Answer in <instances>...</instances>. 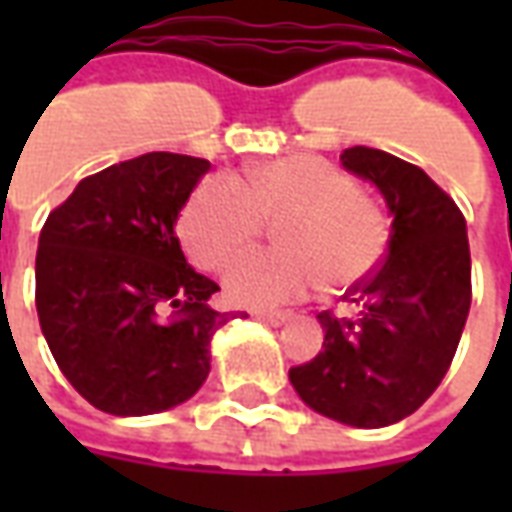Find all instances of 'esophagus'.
Masks as SVG:
<instances>
[{
	"label": "esophagus",
	"instance_id": "34e87169",
	"mask_svg": "<svg viewBox=\"0 0 512 512\" xmlns=\"http://www.w3.org/2000/svg\"><path fill=\"white\" fill-rule=\"evenodd\" d=\"M257 318H260V321L271 323V326H285V323H288L290 318H293V312H288V310H268V312H257Z\"/></svg>",
	"mask_w": 512,
	"mask_h": 512
}]
</instances>
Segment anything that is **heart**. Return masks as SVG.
I'll return each mask as SVG.
<instances>
[{
    "mask_svg": "<svg viewBox=\"0 0 512 512\" xmlns=\"http://www.w3.org/2000/svg\"><path fill=\"white\" fill-rule=\"evenodd\" d=\"M277 249L238 260L224 290L238 304L301 299L323 282L340 293L378 268L389 224L378 202L332 161L310 153L249 169L244 183H200L180 211V241L205 271H222L274 222Z\"/></svg>",
    "mask_w": 512,
    "mask_h": 512,
    "instance_id": "1",
    "label": "heart"
}]
</instances>
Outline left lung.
Returning a JSON list of instances; mask_svg holds the SVG:
<instances>
[{
	"label": "left lung",
	"instance_id": "obj_1",
	"mask_svg": "<svg viewBox=\"0 0 512 512\" xmlns=\"http://www.w3.org/2000/svg\"><path fill=\"white\" fill-rule=\"evenodd\" d=\"M343 167L376 183L392 219L378 268L348 290V315L318 312L323 351L290 367L310 408L354 428H384L414 414L450 370L472 304L466 219L414 164L348 147Z\"/></svg>",
	"mask_w": 512,
	"mask_h": 512
}]
</instances>
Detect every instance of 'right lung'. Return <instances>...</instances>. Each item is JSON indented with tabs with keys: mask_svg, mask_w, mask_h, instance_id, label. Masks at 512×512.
Returning <instances> with one entry per match:
<instances>
[{
	"mask_svg": "<svg viewBox=\"0 0 512 512\" xmlns=\"http://www.w3.org/2000/svg\"><path fill=\"white\" fill-rule=\"evenodd\" d=\"M208 161L145 153L84 178L49 213L35 307L73 389L115 417L189 400L211 370V337L233 318L186 263L175 222Z\"/></svg>",
	"mask_w": 512,
	"mask_h": 512,
	"instance_id": "add662e5",
	"label": "right lung"
}]
</instances>
